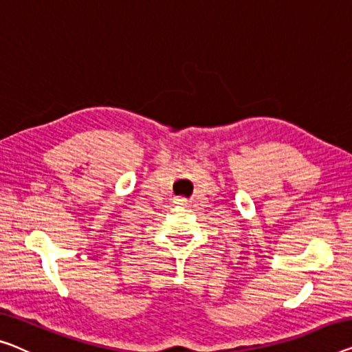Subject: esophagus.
Segmentation results:
<instances>
[{"instance_id": "esophagus-1", "label": "esophagus", "mask_w": 352, "mask_h": 352, "mask_svg": "<svg viewBox=\"0 0 352 352\" xmlns=\"http://www.w3.org/2000/svg\"><path fill=\"white\" fill-rule=\"evenodd\" d=\"M180 204H185V201H182V199H180Z\"/></svg>"}]
</instances>
